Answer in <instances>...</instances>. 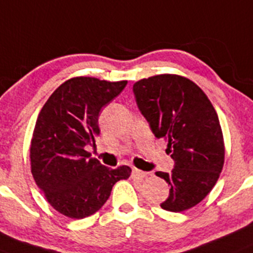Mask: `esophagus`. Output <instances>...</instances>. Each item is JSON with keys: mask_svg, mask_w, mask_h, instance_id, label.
Here are the masks:
<instances>
[{"mask_svg": "<svg viewBox=\"0 0 253 253\" xmlns=\"http://www.w3.org/2000/svg\"><path fill=\"white\" fill-rule=\"evenodd\" d=\"M131 176L136 180H143L144 177L146 176V172L145 171H141L139 169H133V172H131Z\"/></svg>", "mask_w": 253, "mask_h": 253, "instance_id": "obj_1", "label": "esophagus"}]
</instances>
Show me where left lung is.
Instances as JSON below:
<instances>
[{
  "mask_svg": "<svg viewBox=\"0 0 253 253\" xmlns=\"http://www.w3.org/2000/svg\"><path fill=\"white\" fill-rule=\"evenodd\" d=\"M139 110L156 138L168 141L171 172L156 171L169 184L161 208L181 212L208 196L222 171L225 144L217 113L203 89L185 77L159 74L133 85Z\"/></svg>",
  "mask_w": 253,
  "mask_h": 253,
  "instance_id": "8db88e82",
  "label": "left lung"
}]
</instances>
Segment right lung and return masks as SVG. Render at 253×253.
Listing matches in <instances>:
<instances>
[{
  "instance_id": "1",
  "label": "right lung",
  "mask_w": 253,
  "mask_h": 253,
  "mask_svg": "<svg viewBox=\"0 0 253 253\" xmlns=\"http://www.w3.org/2000/svg\"><path fill=\"white\" fill-rule=\"evenodd\" d=\"M128 82L76 77L64 82L43 105L31 141V170L53 209L71 218L97 212L117 181L128 179L126 165L109 169L89 158L95 145L99 113L122 93Z\"/></svg>"
}]
</instances>
